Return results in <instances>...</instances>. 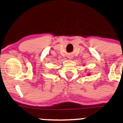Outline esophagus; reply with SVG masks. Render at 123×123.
<instances>
[{"label": "esophagus", "mask_w": 123, "mask_h": 123, "mask_svg": "<svg viewBox=\"0 0 123 123\" xmlns=\"http://www.w3.org/2000/svg\"><path fill=\"white\" fill-rule=\"evenodd\" d=\"M70 58V59H71V58H72V57H69Z\"/></svg>", "instance_id": "1"}]
</instances>
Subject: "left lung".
I'll list each match as a JSON object with an SVG mask.
<instances>
[{"instance_id":"8db88e82","label":"left lung","mask_w":123,"mask_h":123,"mask_svg":"<svg viewBox=\"0 0 123 123\" xmlns=\"http://www.w3.org/2000/svg\"><path fill=\"white\" fill-rule=\"evenodd\" d=\"M89 74H89H90V73H89V74Z\"/></svg>"}]
</instances>
